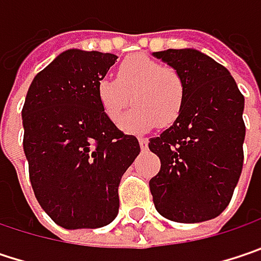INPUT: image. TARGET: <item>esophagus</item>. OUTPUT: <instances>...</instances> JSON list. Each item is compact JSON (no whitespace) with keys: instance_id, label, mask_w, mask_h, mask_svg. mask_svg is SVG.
Segmentation results:
<instances>
[{"instance_id":"34e87169","label":"esophagus","mask_w":261,"mask_h":261,"mask_svg":"<svg viewBox=\"0 0 261 261\" xmlns=\"http://www.w3.org/2000/svg\"><path fill=\"white\" fill-rule=\"evenodd\" d=\"M140 147L141 150H147L148 148V138H140Z\"/></svg>"}]
</instances>
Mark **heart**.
Instances as JSON below:
<instances>
[{
    "mask_svg": "<svg viewBox=\"0 0 261 261\" xmlns=\"http://www.w3.org/2000/svg\"><path fill=\"white\" fill-rule=\"evenodd\" d=\"M96 92L105 116L116 124L132 105L134 96L138 107L124 117L121 126L137 134L147 132L159 123L174 124L182 113L187 95L182 74L147 55L127 56L116 69V80H99Z\"/></svg>",
    "mask_w": 261,
    "mask_h": 261,
    "instance_id": "obj_1",
    "label": "heart"
}]
</instances>
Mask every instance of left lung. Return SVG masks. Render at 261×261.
Listing matches in <instances>:
<instances>
[{
    "instance_id": "left-lung-1",
    "label": "left lung",
    "mask_w": 261,
    "mask_h": 261,
    "mask_svg": "<svg viewBox=\"0 0 261 261\" xmlns=\"http://www.w3.org/2000/svg\"><path fill=\"white\" fill-rule=\"evenodd\" d=\"M154 56L182 74L187 95L178 120L148 142L160 159L150 179L153 202L168 220L206 221L227 208L242 172L244 95L224 66L197 50Z\"/></svg>"
}]
</instances>
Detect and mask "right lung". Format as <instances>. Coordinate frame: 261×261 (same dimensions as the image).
<instances>
[{"label":"right lung","mask_w":261,"mask_h":261,"mask_svg":"<svg viewBox=\"0 0 261 261\" xmlns=\"http://www.w3.org/2000/svg\"><path fill=\"white\" fill-rule=\"evenodd\" d=\"M116 59L66 50L35 75L22 108L32 190L65 229H98L116 218L120 179L141 151L98 101V83Z\"/></svg>","instance_id":"obj_1"}]
</instances>
